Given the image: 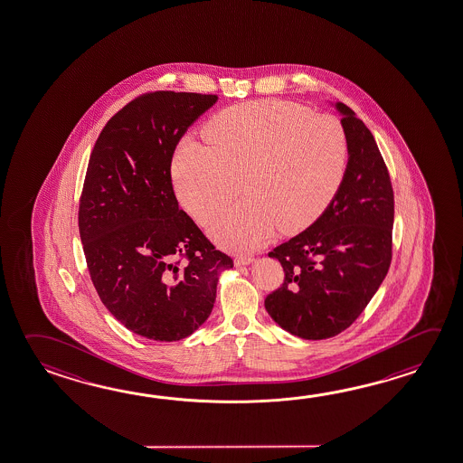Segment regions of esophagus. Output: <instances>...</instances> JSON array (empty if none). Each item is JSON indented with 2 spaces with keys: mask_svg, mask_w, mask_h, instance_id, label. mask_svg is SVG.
I'll use <instances>...</instances> for the list:
<instances>
[{
  "mask_svg": "<svg viewBox=\"0 0 463 463\" xmlns=\"http://www.w3.org/2000/svg\"><path fill=\"white\" fill-rule=\"evenodd\" d=\"M250 263H253L252 257H237L234 260L236 267H245V265H250Z\"/></svg>",
  "mask_w": 463,
  "mask_h": 463,
  "instance_id": "obj_1",
  "label": "esophagus"
}]
</instances>
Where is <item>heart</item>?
Instances as JSON below:
<instances>
[{
    "label": "heart",
    "instance_id": "1",
    "mask_svg": "<svg viewBox=\"0 0 463 463\" xmlns=\"http://www.w3.org/2000/svg\"><path fill=\"white\" fill-rule=\"evenodd\" d=\"M208 144L184 139L172 162L175 192L184 210L210 222L239 192L210 234L231 250H253L279 227L311 226L341 190L349 140L341 121L305 106L265 99L227 108L204 129Z\"/></svg>",
    "mask_w": 463,
    "mask_h": 463
}]
</instances>
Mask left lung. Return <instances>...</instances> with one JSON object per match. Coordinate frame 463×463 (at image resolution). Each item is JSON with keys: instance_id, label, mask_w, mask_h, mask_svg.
<instances>
[{"instance_id": "obj_1", "label": "left lung", "mask_w": 463, "mask_h": 463, "mask_svg": "<svg viewBox=\"0 0 463 463\" xmlns=\"http://www.w3.org/2000/svg\"><path fill=\"white\" fill-rule=\"evenodd\" d=\"M349 164L341 190L311 226L275 247L285 279L265 299V309L281 329L307 341L345 331L362 315L392 262L394 221L390 175L375 137L344 103Z\"/></svg>"}]
</instances>
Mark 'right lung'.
<instances>
[{"mask_svg":"<svg viewBox=\"0 0 463 463\" xmlns=\"http://www.w3.org/2000/svg\"><path fill=\"white\" fill-rule=\"evenodd\" d=\"M216 101L137 98L108 121L88 162L79 227L91 281L108 311L150 341L192 335L210 317L221 273L234 267L178 208L170 175L176 144Z\"/></svg>","mask_w":463,"mask_h":463,"instance_id":"1","label":"right lung"}]
</instances>
